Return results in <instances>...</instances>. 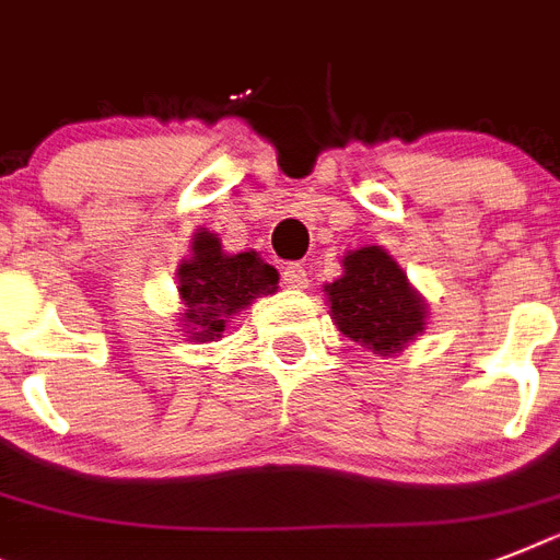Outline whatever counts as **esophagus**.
Segmentation results:
<instances>
[{"mask_svg":"<svg viewBox=\"0 0 560 560\" xmlns=\"http://www.w3.org/2000/svg\"><path fill=\"white\" fill-rule=\"evenodd\" d=\"M307 270L302 264H288L284 270H281V284L290 290H305L307 288Z\"/></svg>","mask_w":560,"mask_h":560,"instance_id":"34e87169","label":"esophagus"}]
</instances>
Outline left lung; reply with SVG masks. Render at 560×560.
Here are the masks:
<instances>
[{
	"label": "left lung",
	"mask_w": 560,
	"mask_h": 560,
	"mask_svg": "<svg viewBox=\"0 0 560 560\" xmlns=\"http://www.w3.org/2000/svg\"><path fill=\"white\" fill-rule=\"evenodd\" d=\"M331 319L349 340L381 358L398 354L427 325V305L407 272L381 246L342 258V276L325 284Z\"/></svg>",
	"instance_id": "left-lung-1"
}]
</instances>
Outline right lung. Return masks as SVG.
<instances>
[{"instance_id":"obj_1","label":"right lung","mask_w":560,"mask_h":560,"mask_svg":"<svg viewBox=\"0 0 560 560\" xmlns=\"http://www.w3.org/2000/svg\"><path fill=\"white\" fill-rule=\"evenodd\" d=\"M177 290L183 299L179 328L188 340H218L232 316L253 299L279 290V272L258 253L226 255L220 237L200 229L191 237V258L177 267Z\"/></svg>"}]
</instances>
